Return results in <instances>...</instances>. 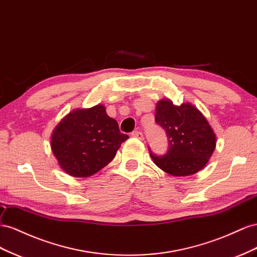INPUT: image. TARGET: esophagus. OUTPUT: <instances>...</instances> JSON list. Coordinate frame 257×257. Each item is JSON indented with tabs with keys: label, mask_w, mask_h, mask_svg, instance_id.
Instances as JSON below:
<instances>
[{
	"label": "esophagus",
	"mask_w": 257,
	"mask_h": 257,
	"mask_svg": "<svg viewBox=\"0 0 257 257\" xmlns=\"http://www.w3.org/2000/svg\"><path fill=\"white\" fill-rule=\"evenodd\" d=\"M131 136H133L134 138H137V139H140V140H143L144 139V136H143V134L141 133V131H139V130H135L133 134H131Z\"/></svg>",
	"instance_id": "obj_1"
}]
</instances>
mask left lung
Segmentation results:
<instances>
[{"label":"left lung","instance_id":"8db88e82","mask_svg":"<svg viewBox=\"0 0 257 257\" xmlns=\"http://www.w3.org/2000/svg\"><path fill=\"white\" fill-rule=\"evenodd\" d=\"M155 121L166 131L169 144L163 156L149 148L153 161L161 170L174 177H186L206 166L215 149L216 139L208 120L194 105L178 106L170 100H160Z\"/></svg>","mask_w":257,"mask_h":257}]
</instances>
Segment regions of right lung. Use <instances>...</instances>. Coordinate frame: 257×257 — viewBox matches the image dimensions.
Masks as SVG:
<instances>
[{"instance_id": "add662e5", "label": "right lung", "mask_w": 257, "mask_h": 257, "mask_svg": "<svg viewBox=\"0 0 257 257\" xmlns=\"http://www.w3.org/2000/svg\"><path fill=\"white\" fill-rule=\"evenodd\" d=\"M129 137L103 105L75 109L59 122L51 137V150L64 172L88 178L114 159Z\"/></svg>"}]
</instances>
